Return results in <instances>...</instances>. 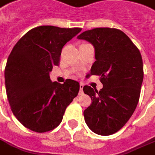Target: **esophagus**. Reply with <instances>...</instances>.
Masks as SVG:
<instances>
[{
	"instance_id": "34e87169",
	"label": "esophagus",
	"mask_w": 155,
	"mask_h": 155,
	"mask_svg": "<svg viewBox=\"0 0 155 155\" xmlns=\"http://www.w3.org/2000/svg\"><path fill=\"white\" fill-rule=\"evenodd\" d=\"M83 88H84V84H80V92H79V94L82 95L84 94V91H83Z\"/></svg>"
}]
</instances>
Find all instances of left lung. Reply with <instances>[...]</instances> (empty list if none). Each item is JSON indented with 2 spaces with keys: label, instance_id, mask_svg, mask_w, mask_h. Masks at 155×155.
Listing matches in <instances>:
<instances>
[{
  "label": "left lung",
  "instance_id": "obj_1",
  "mask_svg": "<svg viewBox=\"0 0 155 155\" xmlns=\"http://www.w3.org/2000/svg\"><path fill=\"white\" fill-rule=\"evenodd\" d=\"M94 45L96 61L91 74L100 76L103 87L97 91L84 86L92 103L84 112L86 124L101 136L114 134L128 122L140 99L143 80L140 50L120 30L98 27L78 36Z\"/></svg>",
  "mask_w": 155,
  "mask_h": 155
}]
</instances>
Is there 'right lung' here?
Here are the masks:
<instances>
[{"label":"right lung","mask_w":155,"mask_h":155,"mask_svg":"<svg viewBox=\"0 0 155 155\" xmlns=\"http://www.w3.org/2000/svg\"><path fill=\"white\" fill-rule=\"evenodd\" d=\"M81 30L35 27L12 50L5 69L6 93L13 114L28 129L41 133L57 128L67 106L77 96L78 82L53 83L49 72L53 65H59L64 45Z\"/></svg>","instance_id":"add662e5"}]
</instances>
